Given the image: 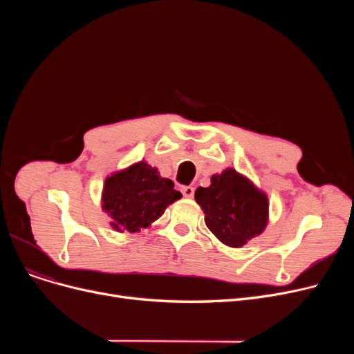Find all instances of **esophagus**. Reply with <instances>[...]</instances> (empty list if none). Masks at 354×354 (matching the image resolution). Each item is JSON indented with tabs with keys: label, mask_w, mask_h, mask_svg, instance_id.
Returning <instances> with one entry per match:
<instances>
[{
	"label": "esophagus",
	"mask_w": 354,
	"mask_h": 354,
	"mask_svg": "<svg viewBox=\"0 0 354 354\" xmlns=\"http://www.w3.org/2000/svg\"><path fill=\"white\" fill-rule=\"evenodd\" d=\"M180 192L185 198H192L194 194H195V189L192 187H182L180 188Z\"/></svg>",
	"instance_id": "1"
}]
</instances>
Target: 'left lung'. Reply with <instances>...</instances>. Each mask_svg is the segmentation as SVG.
<instances>
[{"mask_svg": "<svg viewBox=\"0 0 354 354\" xmlns=\"http://www.w3.org/2000/svg\"><path fill=\"white\" fill-rule=\"evenodd\" d=\"M195 201L205 214L207 227L225 245L243 247L267 225V196L234 169L214 175L208 188L195 191Z\"/></svg>", "mask_w": 354, "mask_h": 354, "instance_id": "left-lung-1", "label": "left lung"}]
</instances>
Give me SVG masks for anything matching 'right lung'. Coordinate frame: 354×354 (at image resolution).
Instances as JSON below:
<instances>
[{"label":"right lung","instance_id":"add662e5","mask_svg":"<svg viewBox=\"0 0 354 354\" xmlns=\"http://www.w3.org/2000/svg\"><path fill=\"white\" fill-rule=\"evenodd\" d=\"M171 179L159 176L158 169L139 162L106 179L103 209L119 232H138L163 215L167 205L182 195Z\"/></svg>","mask_w":354,"mask_h":354}]
</instances>
